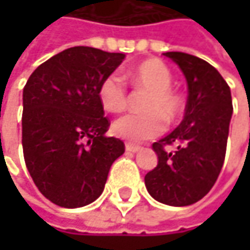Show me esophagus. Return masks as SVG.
<instances>
[{
    "instance_id": "obj_1",
    "label": "esophagus",
    "mask_w": 250,
    "mask_h": 250,
    "mask_svg": "<svg viewBox=\"0 0 250 250\" xmlns=\"http://www.w3.org/2000/svg\"><path fill=\"white\" fill-rule=\"evenodd\" d=\"M139 150H140V146H136V145H131V143L125 145V152H128V153H136Z\"/></svg>"
}]
</instances>
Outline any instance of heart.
Listing matches in <instances>:
<instances>
[{"instance_id":"b5f03b06","label":"heart","mask_w":250,"mask_h":250,"mask_svg":"<svg viewBox=\"0 0 250 250\" xmlns=\"http://www.w3.org/2000/svg\"><path fill=\"white\" fill-rule=\"evenodd\" d=\"M128 78L136 88L149 91L143 114H125L119 117L111 131L128 142H143L159 136L165 130V119L172 122L184 111V97L172 89V74L169 68L156 59L139 63L128 72ZM98 100L108 113H119L127 105V88L119 74L107 75L98 86Z\"/></svg>"}]
</instances>
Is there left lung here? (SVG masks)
Listing matches in <instances>:
<instances>
[{"mask_svg": "<svg viewBox=\"0 0 250 250\" xmlns=\"http://www.w3.org/2000/svg\"><path fill=\"white\" fill-rule=\"evenodd\" d=\"M187 79L188 98L181 125L152 145L158 167L147 172V192L159 203L191 206L214 185L222 171L233 114L231 94L208 62L182 52H167ZM168 146H175L168 151Z\"/></svg>", "mask_w": 250, "mask_h": 250, "instance_id": "obj_1", "label": "left lung"}]
</instances>
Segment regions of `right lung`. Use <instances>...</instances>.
<instances>
[{
  "label": "right lung",
  "instance_id": "1",
  "mask_svg": "<svg viewBox=\"0 0 250 250\" xmlns=\"http://www.w3.org/2000/svg\"><path fill=\"white\" fill-rule=\"evenodd\" d=\"M125 53L69 47L42 63L23 89V153L39 191L53 204L78 208L95 201L125 143L107 137L110 123L98 86Z\"/></svg>",
  "mask_w": 250,
  "mask_h": 250
}]
</instances>
